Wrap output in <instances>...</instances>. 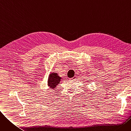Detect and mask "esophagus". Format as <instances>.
Wrapping results in <instances>:
<instances>
[{"label": "esophagus", "mask_w": 131, "mask_h": 131, "mask_svg": "<svg viewBox=\"0 0 131 131\" xmlns=\"http://www.w3.org/2000/svg\"><path fill=\"white\" fill-rule=\"evenodd\" d=\"M76 79H77V77L76 76H74L73 78H71L70 80H76Z\"/></svg>", "instance_id": "1"}]
</instances>
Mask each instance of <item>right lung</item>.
<instances>
[{"mask_svg":"<svg viewBox=\"0 0 131 131\" xmlns=\"http://www.w3.org/2000/svg\"><path fill=\"white\" fill-rule=\"evenodd\" d=\"M61 78L59 77L57 73H51L50 74L48 80V85L51 89H53L59 83L61 80Z\"/></svg>","mask_w":131,"mask_h":131,"instance_id":"add662e5","label":"right lung"}]
</instances>
